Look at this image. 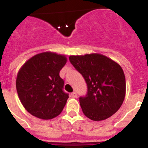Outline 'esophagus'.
Segmentation results:
<instances>
[{"label": "esophagus", "instance_id": "esophagus-1", "mask_svg": "<svg viewBox=\"0 0 148 148\" xmlns=\"http://www.w3.org/2000/svg\"><path fill=\"white\" fill-rule=\"evenodd\" d=\"M71 96L73 98H76L77 97V92H73L71 93Z\"/></svg>", "mask_w": 148, "mask_h": 148}]
</instances>
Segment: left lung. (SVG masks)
<instances>
[{"label": "left lung", "mask_w": 148, "mask_h": 148, "mask_svg": "<svg viewBox=\"0 0 148 148\" xmlns=\"http://www.w3.org/2000/svg\"><path fill=\"white\" fill-rule=\"evenodd\" d=\"M69 60L87 83V95L79 98L84 114L92 121H101L116 113L126 92L121 66L98 53L70 56Z\"/></svg>", "instance_id": "obj_1"}]
</instances>
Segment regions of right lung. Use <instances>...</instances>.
Instances as JSON below:
<instances>
[{
    "label": "right lung",
    "instance_id": "right-lung-1",
    "mask_svg": "<svg viewBox=\"0 0 148 148\" xmlns=\"http://www.w3.org/2000/svg\"><path fill=\"white\" fill-rule=\"evenodd\" d=\"M66 60L65 56L45 52L34 56L21 66L16 89L21 102L30 114L51 119L62 112L69 94L63 90L64 82L59 73Z\"/></svg>",
    "mask_w": 148,
    "mask_h": 148
}]
</instances>
